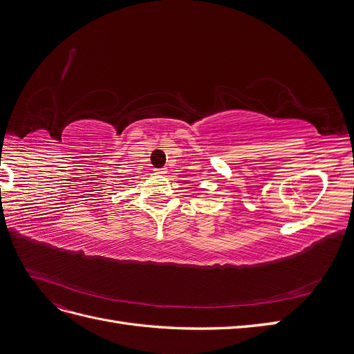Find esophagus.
<instances>
[{"instance_id":"obj_1","label":"esophagus","mask_w":354,"mask_h":354,"mask_svg":"<svg viewBox=\"0 0 354 354\" xmlns=\"http://www.w3.org/2000/svg\"><path fill=\"white\" fill-rule=\"evenodd\" d=\"M155 173H156L158 176H164V174L167 173V171H165L164 168H158V169H155Z\"/></svg>"}]
</instances>
